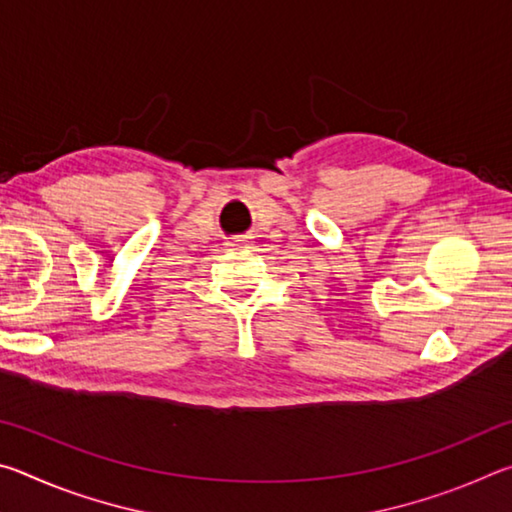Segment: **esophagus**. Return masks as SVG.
<instances>
[{
	"label": "esophagus",
	"mask_w": 512,
	"mask_h": 512,
	"mask_svg": "<svg viewBox=\"0 0 512 512\" xmlns=\"http://www.w3.org/2000/svg\"><path fill=\"white\" fill-rule=\"evenodd\" d=\"M250 239H253V237H248V235H239V237H232V239H230V244H232V246H246V244H250Z\"/></svg>",
	"instance_id": "34e87169"
}]
</instances>
